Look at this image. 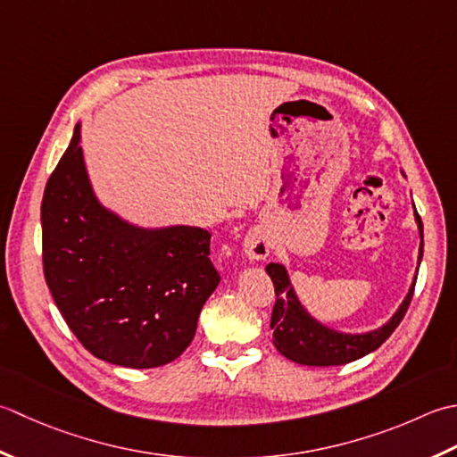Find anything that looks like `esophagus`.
Here are the masks:
<instances>
[{"mask_svg": "<svg viewBox=\"0 0 457 457\" xmlns=\"http://www.w3.org/2000/svg\"><path fill=\"white\" fill-rule=\"evenodd\" d=\"M245 254L250 260H266L270 254V238L264 228H253L245 237Z\"/></svg>", "mask_w": 457, "mask_h": 457, "instance_id": "1", "label": "esophagus"}]
</instances>
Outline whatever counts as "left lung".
Instances as JSON below:
<instances>
[{"label":"left lung","instance_id":"8db88e82","mask_svg":"<svg viewBox=\"0 0 457 457\" xmlns=\"http://www.w3.org/2000/svg\"><path fill=\"white\" fill-rule=\"evenodd\" d=\"M414 220L418 227V235H420V248H418V268H420L424 253V228L422 220L416 212V207ZM418 268L414 272L412 284L408 287V294L404 295L403 303L396 307L393 318L377 329L362 333H347L333 329L329 325L321 323L318 318H313V315L305 310L300 295H297L292 284V278L287 274V268L280 262H270L266 266V272L272 278L276 290V305L270 328L274 329L272 341L276 349L280 351L286 359L307 367L345 365V362L369 355V353L383 345L390 337V333H393L398 328V323L403 321L408 305H411L412 300Z\"/></svg>","mask_w":457,"mask_h":457}]
</instances>
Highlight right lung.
<instances>
[{
  "label": "right lung",
  "instance_id": "add662e5",
  "mask_svg": "<svg viewBox=\"0 0 457 457\" xmlns=\"http://www.w3.org/2000/svg\"><path fill=\"white\" fill-rule=\"evenodd\" d=\"M80 122L41 204L43 270L61 315L92 355L129 369L177 359L197 331L220 276L209 230L142 227L92 187Z\"/></svg>",
  "mask_w": 457,
  "mask_h": 457
}]
</instances>
